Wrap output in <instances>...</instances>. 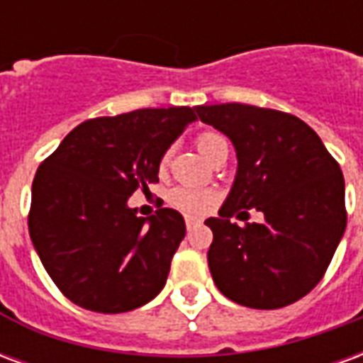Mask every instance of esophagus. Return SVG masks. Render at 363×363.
Here are the masks:
<instances>
[{
	"mask_svg": "<svg viewBox=\"0 0 363 363\" xmlns=\"http://www.w3.org/2000/svg\"><path fill=\"white\" fill-rule=\"evenodd\" d=\"M184 221H186V228L189 229L196 228V225H200V223H202V220H200V218H194V216H186V218H184Z\"/></svg>",
	"mask_w": 363,
	"mask_h": 363,
	"instance_id": "obj_1",
	"label": "esophagus"
}]
</instances>
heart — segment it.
Returning <instances> with one entry per match:
<instances>
[{
    "label": "heart",
    "mask_w": 363,
    "mask_h": 363,
    "mask_svg": "<svg viewBox=\"0 0 363 363\" xmlns=\"http://www.w3.org/2000/svg\"><path fill=\"white\" fill-rule=\"evenodd\" d=\"M198 150L200 153L208 157L213 150H218L221 145H225V138L220 134H213V132H206L198 138ZM169 161V153L163 155L161 159V167L167 165ZM169 202L171 206H174L177 210L186 213H200L204 212L208 206L212 204V194L208 192H200V190H192V189H184V186H177L169 192Z\"/></svg>",
    "instance_id": "obj_1"
}]
</instances>
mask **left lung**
<instances>
[{"label":"left lung","mask_w":363,"mask_h":363,"mask_svg":"<svg viewBox=\"0 0 363 363\" xmlns=\"http://www.w3.org/2000/svg\"><path fill=\"white\" fill-rule=\"evenodd\" d=\"M198 118L233 143L237 173L220 218H208V267L221 294L245 307L278 309L323 278L346 229L344 177L315 130L294 114L252 104H200ZM257 207L262 224L228 218ZM247 213V212H241Z\"/></svg>","instance_id":"left-lung-1"}]
</instances>
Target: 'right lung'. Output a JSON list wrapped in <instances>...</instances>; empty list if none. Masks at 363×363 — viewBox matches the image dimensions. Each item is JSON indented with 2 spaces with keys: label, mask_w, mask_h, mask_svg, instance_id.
Masks as SVG:
<instances>
[{
  "label": "right lung",
  "mask_w": 363,
  "mask_h": 363,
  "mask_svg": "<svg viewBox=\"0 0 363 363\" xmlns=\"http://www.w3.org/2000/svg\"><path fill=\"white\" fill-rule=\"evenodd\" d=\"M194 120L190 106L85 120L38 167L28 233L69 301L126 313L163 289L186 233L184 218L171 208L138 218L128 198L159 181L161 159Z\"/></svg>",
  "instance_id": "1"
}]
</instances>
